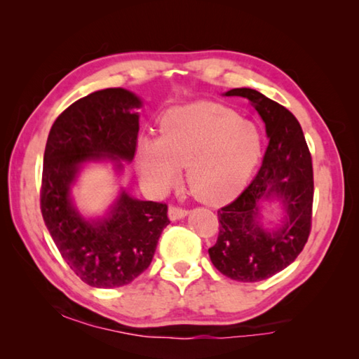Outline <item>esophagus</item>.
Returning a JSON list of instances; mask_svg holds the SVG:
<instances>
[{"instance_id": "obj_1", "label": "esophagus", "mask_w": 359, "mask_h": 359, "mask_svg": "<svg viewBox=\"0 0 359 359\" xmlns=\"http://www.w3.org/2000/svg\"><path fill=\"white\" fill-rule=\"evenodd\" d=\"M187 214L188 210L184 208H179V205L174 204L169 205V218H171V220H180V218H184Z\"/></svg>"}]
</instances>
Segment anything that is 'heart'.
I'll use <instances>...</instances> for the list:
<instances>
[{
  "label": "heart",
  "instance_id": "1",
  "mask_svg": "<svg viewBox=\"0 0 359 359\" xmlns=\"http://www.w3.org/2000/svg\"><path fill=\"white\" fill-rule=\"evenodd\" d=\"M261 156V135L252 121L215 102L171 109L160 137L139 141V171L155 188L174 184L179 168L199 201L222 204L244 190Z\"/></svg>",
  "mask_w": 359,
  "mask_h": 359
}]
</instances>
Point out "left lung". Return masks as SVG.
<instances>
[{"mask_svg":"<svg viewBox=\"0 0 359 359\" xmlns=\"http://www.w3.org/2000/svg\"><path fill=\"white\" fill-rule=\"evenodd\" d=\"M226 96L250 101L264 121L269 145L245 190L218 209L220 231L209 257L223 276L238 282H259L293 263L311 234L312 156L299 121L287 107L252 88H233ZM269 196L282 197L289 212L284 228L272 233L256 220L259 201Z\"/></svg>","mask_w":359,"mask_h":359,"instance_id":"left-lung-1","label":"left lung"}]
</instances>
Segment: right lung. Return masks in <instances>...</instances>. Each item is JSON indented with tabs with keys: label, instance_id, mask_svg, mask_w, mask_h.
<instances>
[{
	"label": "right lung",
	"instance_id": "obj_1",
	"mask_svg": "<svg viewBox=\"0 0 359 359\" xmlns=\"http://www.w3.org/2000/svg\"><path fill=\"white\" fill-rule=\"evenodd\" d=\"M141 100L123 88H106L77 100L48 133L41 184V212L71 271L90 287L114 288L135 280L154 258L169 224L168 204L121 193L111 215L90 223L69 201V185L83 161L133 160Z\"/></svg>",
	"mask_w": 359,
	"mask_h": 359
}]
</instances>
